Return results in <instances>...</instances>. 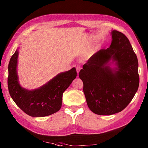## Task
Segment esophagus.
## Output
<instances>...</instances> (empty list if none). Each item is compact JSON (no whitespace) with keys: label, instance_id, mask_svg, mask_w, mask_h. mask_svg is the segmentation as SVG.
<instances>
[{"label":"esophagus","instance_id":"34e87169","mask_svg":"<svg viewBox=\"0 0 148 148\" xmlns=\"http://www.w3.org/2000/svg\"><path fill=\"white\" fill-rule=\"evenodd\" d=\"M76 69H77V73L78 74L80 70H81V67H80V66H77V67H76Z\"/></svg>","mask_w":148,"mask_h":148}]
</instances>
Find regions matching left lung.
Segmentation results:
<instances>
[{"label": "left lung", "mask_w": 148, "mask_h": 148, "mask_svg": "<svg viewBox=\"0 0 148 148\" xmlns=\"http://www.w3.org/2000/svg\"><path fill=\"white\" fill-rule=\"evenodd\" d=\"M111 34L110 47L92 55L79 73L88 107L101 115L123 110L140 83L138 59L128 39L117 30ZM110 61L116 65L114 68L110 66Z\"/></svg>", "instance_id": "1"}]
</instances>
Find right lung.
I'll list each match as a JSON object with an SVG mask.
<instances>
[{"label":"right lung","instance_id":"add662e5","mask_svg":"<svg viewBox=\"0 0 148 148\" xmlns=\"http://www.w3.org/2000/svg\"><path fill=\"white\" fill-rule=\"evenodd\" d=\"M18 51L16 49L8 64V88L15 104L31 117H46L59 111L62 107V95L77 77L75 67L58 74L46 84L38 89L28 90L18 82L17 64Z\"/></svg>","mask_w":148,"mask_h":148}]
</instances>
